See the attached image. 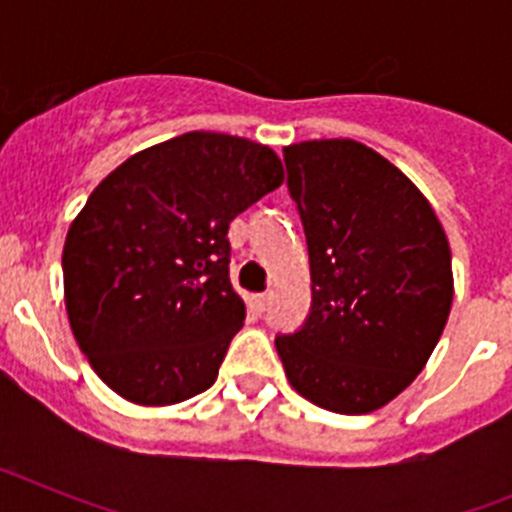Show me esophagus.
I'll return each instance as SVG.
<instances>
[{"mask_svg": "<svg viewBox=\"0 0 512 512\" xmlns=\"http://www.w3.org/2000/svg\"><path fill=\"white\" fill-rule=\"evenodd\" d=\"M269 302H271V292H261V295L253 297V305H256V310L259 312H264L266 307H269Z\"/></svg>", "mask_w": 512, "mask_h": 512, "instance_id": "obj_1", "label": "esophagus"}]
</instances>
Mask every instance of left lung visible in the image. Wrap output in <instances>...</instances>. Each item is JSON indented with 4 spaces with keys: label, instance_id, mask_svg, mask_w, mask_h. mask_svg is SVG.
<instances>
[{
    "label": "left lung",
    "instance_id": "8db88e82",
    "mask_svg": "<svg viewBox=\"0 0 512 512\" xmlns=\"http://www.w3.org/2000/svg\"><path fill=\"white\" fill-rule=\"evenodd\" d=\"M310 253L312 305L277 336L289 384L318 408L364 415L395 400L433 354L454 300L451 251L420 189L348 138L284 148Z\"/></svg>",
    "mask_w": 512,
    "mask_h": 512
}]
</instances>
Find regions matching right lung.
<instances>
[{
    "label": "right lung",
    "mask_w": 512,
    "mask_h": 512,
    "mask_svg": "<svg viewBox=\"0 0 512 512\" xmlns=\"http://www.w3.org/2000/svg\"><path fill=\"white\" fill-rule=\"evenodd\" d=\"M271 148L194 130L146 148L89 194L63 246L74 338L110 390L174 405L212 387L246 305L228 228L274 192Z\"/></svg>",
    "instance_id": "obj_1"
}]
</instances>
